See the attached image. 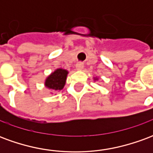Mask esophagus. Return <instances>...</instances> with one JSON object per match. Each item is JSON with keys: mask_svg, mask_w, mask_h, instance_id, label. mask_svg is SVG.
I'll use <instances>...</instances> for the list:
<instances>
[{"mask_svg": "<svg viewBox=\"0 0 153 153\" xmlns=\"http://www.w3.org/2000/svg\"><path fill=\"white\" fill-rule=\"evenodd\" d=\"M75 67H76L77 70H82L83 69V64L82 62H79L76 64Z\"/></svg>", "mask_w": 153, "mask_h": 153, "instance_id": "1", "label": "esophagus"}]
</instances>
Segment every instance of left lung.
Listing matches in <instances>:
<instances>
[{"mask_svg":"<svg viewBox=\"0 0 153 153\" xmlns=\"http://www.w3.org/2000/svg\"><path fill=\"white\" fill-rule=\"evenodd\" d=\"M96 80H98V78H97V77H94V81H96Z\"/></svg>","mask_w":153,"mask_h":153,"instance_id":"left-lung-1","label":"left lung"}]
</instances>
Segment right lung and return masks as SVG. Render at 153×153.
Masks as SVG:
<instances>
[{
	"label": "right lung",
	"mask_w": 153,
	"mask_h": 153,
	"mask_svg": "<svg viewBox=\"0 0 153 153\" xmlns=\"http://www.w3.org/2000/svg\"><path fill=\"white\" fill-rule=\"evenodd\" d=\"M68 74H69L68 70H64L61 68L56 69L50 75L47 77L44 85L47 88L51 90L53 93L56 91H60L63 89L65 84Z\"/></svg>",
	"instance_id": "add662e5"
}]
</instances>
